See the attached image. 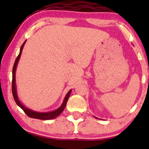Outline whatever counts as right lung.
<instances>
[{
  "mask_svg": "<svg viewBox=\"0 0 149 149\" xmlns=\"http://www.w3.org/2000/svg\"><path fill=\"white\" fill-rule=\"evenodd\" d=\"M25 40L24 42V43L22 44V45L21 46V48H20V51H19V54L17 57L16 60L15 61L14 64V66H13V83H12V90H13V97H14V100L16 102V104L22 110L24 111V113L26 114L29 117L32 118H36V119H40V120H51V119H54L56 117H57L59 114H61V113L64 111L65 107H66V103H67V101L69 100V97L71 95V90H70L68 93L66 94V96H65V98L64 100V102L63 103L61 104V105L56 110L52 111H49V112H37L35 111L31 110V109H28L23 104H22V102H20L19 100L18 96H17V86H16V82H15V73H16V69H17V64L19 62V60L20 57H21L22 54V49H23L24 46V44L26 43Z\"/></svg>",
  "mask_w": 149,
  "mask_h": 149,
  "instance_id": "1",
  "label": "right lung"
}]
</instances>
